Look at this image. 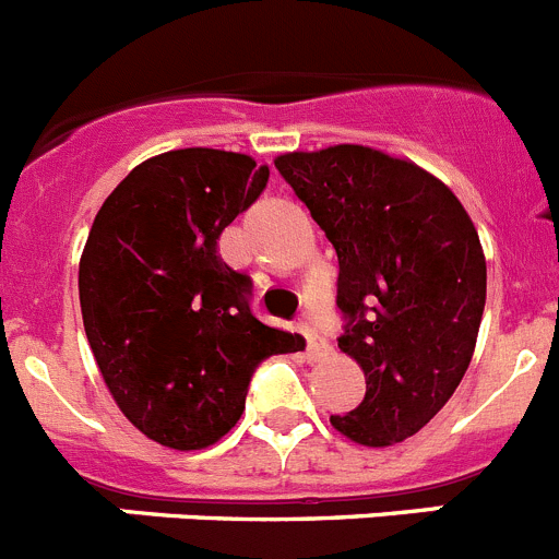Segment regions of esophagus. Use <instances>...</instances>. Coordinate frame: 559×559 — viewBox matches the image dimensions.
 <instances>
[{
  "mask_svg": "<svg viewBox=\"0 0 559 559\" xmlns=\"http://www.w3.org/2000/svg\"><path fill=\"white\" fill-rule=\"evenodd\" d=\"M305 333V341H308V355H310V360H316V358H324V355H328V341L322 338V335L319 333H313V330L308 328V324H302V328H299Z\"/></svg>",
  "mask_w": 559,
  "mask_h": 559,
  "instance_id": "34e87169",
  "label": "esophagus"
}]
</instances>
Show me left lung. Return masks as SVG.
Listing matches in <instances>:
<instances>
[{
	"mask_svg": "<svg viewBox=\"0 0 559 559\" xmlns=\"http://www.w3.org/2000/svg\"><path fill=\"white\" fill-rule=\"evenodd\" d=\"M274 165L338 254V347L367 374L360 406L330 423L358 445L403 442L471 367L487 299L476 226L431 173L374 147L283 153Z\"/></svg>",
	"mask_w": 559,
	"mask_h": 559,
	"instance_id": "1",
	"label": "left lung"
}]
</instances>
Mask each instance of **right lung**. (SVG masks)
<instances>
[{
  "label": "right lung",
  "instance_id": "1",
  "mask_svg": "<svg viewBox=\"0 0 559 559\" xmlns=\"http://www.w3.org/2000/svg\"><path fill=\"white\" fill-rule=\"evenodd\" d=\"M269 185L246 153L185 147L133 167L103 201L78 271L88 347L120 412L176 451L218 442L254 369L302 338L251 313L218 237Z\"/></svg>",
  "mask_w": 559,
  "mask_h": 559
}]
</instances>
